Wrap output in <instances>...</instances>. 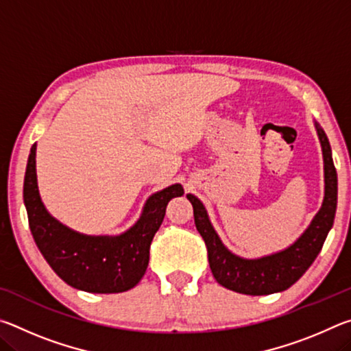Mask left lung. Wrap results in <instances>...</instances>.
<instances>
[{"instance_id": "1", "label": "left lung", "mask_w": 351, "mask_h": 351, "mask_svg": "<svg viewBox=\"0 0 351 351\" xmlns=\"http://www.w3.org/2000/svg\"><path fill=\"white\" fill-rule=\"evenodd\" d=\"M324 156V201L311 223L293 245L282 251L258 258H245L230 252L213 229L204 204L189 193L193 206L195 226L203 237L209 255V265L215 280L221 287L247 295L280 293L305 274L320 252L324 241L335 223L337 206V173L332 164L331 147L324 128L314 121Z\"/></svg>"}]
</instances>
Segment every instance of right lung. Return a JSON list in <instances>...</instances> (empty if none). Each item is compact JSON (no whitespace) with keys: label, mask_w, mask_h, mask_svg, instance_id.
I'll use <instances>...</instances> for the list:
<instances>
[{"label":"right lung","mask_w":351,"mask_h":351,"mask_svg":"<svg viewBox=\"0 0 351 351\" xmlns=\"http://www.w3.org/2000/svg\"><path fill=\"white\" fill-rule=\"evenodd\" d=\"M37 144L31 148L23 198L29 228L45 260L69 287L96 294L123 293L144 277L150 245L171 198L184 195L171 184L145 201L138 221L119 235H86L68 228L46 210L37 182Z\"/></svg>","instance_id":"1"}]
</instances>
